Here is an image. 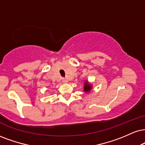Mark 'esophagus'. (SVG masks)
I'll return each mask as SVG.
<instances>
[{
  "instance_id": "obj_1",
  "label": "esophagus",
  "mask_w": 145,
  "mask_h": 145,
  "mask_svg": "<svg viewBox=\"0 0 145 145\" xmlns=\"http://www.w3.org/2000/svg\"><path fill=\"white\" fill-rule=\"evenodd\" d=\"M62 82H63V83H64V84L68 83V80H66V79H63L62 80Z\"/></svg>"
}]
</instances>
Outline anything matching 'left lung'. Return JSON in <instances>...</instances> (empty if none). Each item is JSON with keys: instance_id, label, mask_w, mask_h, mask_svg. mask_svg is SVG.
I'll return each instance as SVG.
<instances>
[{"instance_id": "8db88e82", "label": "left lung", "mask_w": 145, "mask_h": 145, "mask_svg": "<svg viewBox=\"0 0 145 145\" xmlns=\"http://www.w3.org/2000/svg\"><path fill=\"white\" fill-rule=\"evenodd\" d=\"M92 89V85L90 82H88V80H86L84 83V92L86 93H89Z\"/></svg>"}]
</instances>
